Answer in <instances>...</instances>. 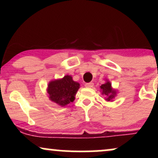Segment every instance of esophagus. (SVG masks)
<instances>
[{"label":"esophagus","mask_w":158,"mask_h":158,"mask_svg":"<svg viewBox=\"0 0 158 158\" xmlns=\"http://www.w3.org/2000/svg\"><path fill=\"white\" fill-rule=\"evenodd\" d=\"M93 86H94L93 82H88L85 84V87H86V88H92Z\"/></svg>","instance_id":"esophagus-1"}]
</instances>
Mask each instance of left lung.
<instances>
[{
    "mask_svg": "<svg viewBox=\"0 0 158 158\" xmlns=\"http://www.w3.org/2000/svg\"><path fill=\"white\" fill-rule=\"evenodd\" d=\"M101 89L102 90V94H104L105 96H106L107 99L106 100L110 101L112 99H114V96H115L116 91L115 90H112L111 88V84L108 81L106 84H103L101 85Z\"/></svg>",
    "mask_w": 158,
    "mask_h": 158,
    "instance_id": "1",
    "label": "left lung"
}]
</instances>
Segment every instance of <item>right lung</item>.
<instances>
[{
	"instance_id": "right-lung-1",
	"label": "right lung",
	"mask_w": 158,
	"mask_h": 158,
	"mask_svg": "<svg viewBox=\"0 0 158 158\" xmlns=\"http://www.w3.org/2000/svg\"><path fill=\"white\" fill-rule=\"evenodd\" d=\"M79 88V83L74 81L70 76L67 75L61 79L50 81L48 92L50 100L59 106H64L73 102Z\"/></svg>"
}]
</instances>
